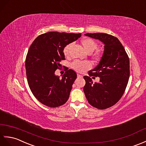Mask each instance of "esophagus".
<instances>
[{
	"label": "esophagus",
	"instance_id": "esophagus-1",
	"mask_svg": "<svg viewBox=\"0 0 146 146\" xmlns=\"http://www.w3.org/2000/svg\"><path fill=\"white\" fill-rule=\"evenodd\" d=\"M77 77H79V78H82V76L81 75H80V74H77Z\"/></svg>",
	"mask_w": 146,
	"mask_h": 146
}]
</instances>
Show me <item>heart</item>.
I'll list each match as a JSON object with an SVG mask.
<instances>
[{
    "label": "heart",
    "mask_w": 146,
    "mask_h": 146,
    "mask_svg": "<svg viewBox=\"0 0 146 146\" xmlns=\"http://www.w3.org/2000/svg\"><path fill=\"white\" fill-rule=\"evenodd\" d=\"M81 44L85 50L87 54H92L94 51L97 47H98V44L93 39L90 38H84L81 40ZM71 44H67V46L64 48V54L66 56H68L69 54V50L71 47ZM100 55L98 53H96L94 56V58L95 59L98 60L99 59ZM71 67L73 69L76 70L77 72H81L82 71L89 69L90 67V64L89 62H81V61L76 60L74 61L71 64Z\"/></svg>",
    "instance_id": "obj_1"
}]
</instances>
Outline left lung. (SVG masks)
Segmentation results:
<instances>
[{"mask_svg":"<svg viewBox=\"0 0 146 146\" xmlns=\"http://www.w3.org/2000/svg\"><path fill=\"white\" fill-rule=\"evenodd\" d=\"M85 35L104 44L99 64L89 71V76H84L86 80L84 92L90 105L105 109L115 104L125 91L130 76L129 59L117 37L104 33H87ZM93 76L100 77L99 83H93Z\"/></svg>","mask_w":146,"mask_h":146,"instance_id":"obj_1","label":"left lung"}]
</instances>
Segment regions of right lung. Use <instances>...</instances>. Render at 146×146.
Segmentation results:
<instances>
[{"label": "right lung", "instance_id": "add662e5", "mask_svg": "<svg viewBox=\"0 0 146 146\" xmlns=\"http://www.w3.org/2000/svg\"><path fill=\"white\" fill-rule=\"evenodd\" d=\"M80 36V34L49 32L38 36L29 47L25 60L29 86L44 105L56 108L69 99L77 74L69 69L60 78L55 71L61 66L60 61L65 59L64 48Z\"/></svg>", "mask_w": 146, "mask_h": 146}]
</instances>
